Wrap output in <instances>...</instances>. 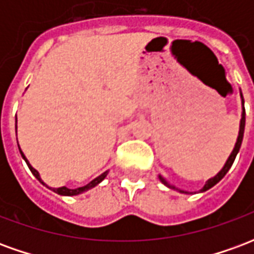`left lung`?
I'll list each match as a JSON object with an SVG mask.
<instances>
[{
	"label": "left lung",
	"instance_id": "obj_1",
	"mask_svg": "<svg viewBox=\"0 0 254 254\" xmlns=\"http://www.w3.org/2000/svg\"><path fill=\"white\" fill-rule=\"evenodd\" d=\"M241 98H242V94H241ZM242 105H244V99H242ZM244 130H245V107L242 109V118H241V124H240V133H238V138H237V143H235V147L234 149H233V152H231V155L229 156V159H227V162H226V165L223 166V169L219 171L216 176L213 177V178H209L207 182H205V185H204V188L201 189V191H205L208 190V189H211V188L213 187V185H216L222 178H223L226 174H227V171L230 170V167L233 166V163H234L235 160V156H237V154H238V151H240L241 148V144H242V138H244ZM159 180L163 184H165L166 187L169 188H173V189H176L174 187H171V185H169L167 182H166V180L163 178L162 176H159ZM181 193H187V191L184 190H180Z\"/></svg>",
	"mask_w": 254,
	"mask_h": 254
}]
</instances>
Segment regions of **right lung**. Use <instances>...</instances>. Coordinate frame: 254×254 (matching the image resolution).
I'll return each mask as SVG.
<instances>
[{
    "instance_id": "right-lung-1",
    "label": "right lung",
    "mask_w": 254,
    "mask_h": 254,
    "mask_svg": "<svg viewBox=\"0 0 254 254\" xmlns=\"http://www.w3.org/2000/svg\"><path fill=\"white\" fill-rule=\"evenodd\" d=\"M20 154H21V156H23V159H24L25 162H27V165H28V167H30L31 173H32V174H34V176H35L36 178H38V180H39V181H41L42 184H43V185H46V184H45V182H43L41 180V177H39V173H38V171H36L35 169H34V167H32V166H31L30 163H28V160L25 159V156H24V154L21 152V149H20ZM106 176H107V171H105L103 174H100L99 177H96L95 180H92V181L89 182V184H87L85 187L76 188V189H69V188H66V187L57 188V189H53V188H50V189H52L53 191H56V193H58V194H63V196H76V194H80V193H83V191L88 190V189H91V188L96 187V185H98L99 182H102V181H103V180H105ZM47 188H49V187H47Z\"/></svg>"
}]
</instances>
